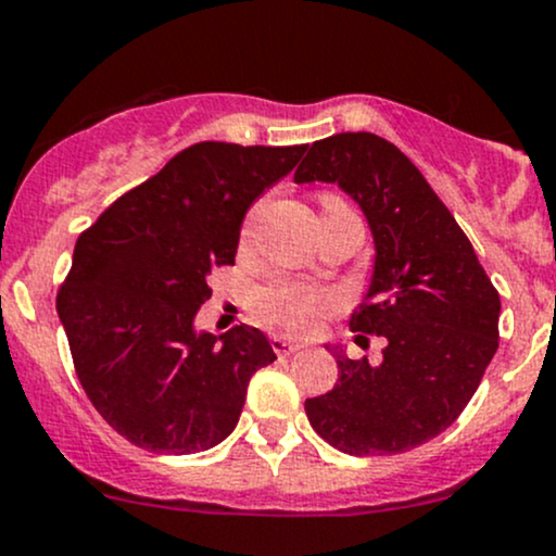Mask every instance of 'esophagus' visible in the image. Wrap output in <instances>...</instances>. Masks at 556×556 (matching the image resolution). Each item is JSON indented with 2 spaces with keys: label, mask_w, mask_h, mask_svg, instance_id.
<instances>
[{
  "label": "esophagus",
  "mask_w": 556,
  "mask_h": 556,
  "mask_svg": "<svg viewBox=\"0 0 556 556\" xmlns=\"http://www.w3.org/2000/svg\"><path fill=\"white\" fill-rule=\"evenodd\" d=\"M271 348L277 356H290V353L301 351V343H292L288 338H271Z\"/></svg>",
  "instance_id": "1"
}]
</instances>
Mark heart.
Listing matches in <instances>:
<instances>
[{
	"label": "heart",
	"mask_w": 556,
	"mask_h": 556,
	"mask_svg": "<svg viewBox=\"0 0 556 556\" xmlns=\"http://www.w3.org/2000/svg\"><path fill=\"white\" fill-rule=\"evenodd\" d=\"M345 205L338 194H325L321 208ZM338 303L334 292L303 282H274L261 288L253 298V311L266 327L290 334H306L316 327L319 316Z\"/></svg>",
	"instance_id": "1"
}]
</instances>
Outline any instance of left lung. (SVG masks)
Returning a JSON list of instances; mask_svg holds the SVG:
<instances>
[{
  "label": "left lung",
  "mask_w": 556,
  "mask_h": 556,
  "mask_svg": "<svg viewBox=\"0 0 556 556\" xmlns=\"http://www.w3.org/2000/svg\"><path fill=\"white\" fill-rule=\"evenodd\" d=\"M295 181L338 185L367 216L375 271L351 329L388 343L380 364L332 348L338 382L306 401L308 422L351 456L422 446L456 422L483 380L498 348V292L451 211L388 139H319Z\"/></svg>",
  "instance_id": "1"
}]
</instances>
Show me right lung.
Listing matches in <instances>:
<instances>
[{
	"label": "right lung",
	"mask_w": 556,
	"mask_h": 556,
	"mask_svg": "<svg viewBox=\"0 0 556 556\" xmlns=\"http://www.w3.org/2000/svg\"><path fill=\"white\" fill-rule=\"evenodd\" d=\"M308 144L198 142L121 194L78 237L58 292L73 367L102 419L134 446L194 454L237 427L248 382L277 358L261 329L198 332L242 218Z\"/></svg>",
	"instance_id": "1"
}]
</instances>
